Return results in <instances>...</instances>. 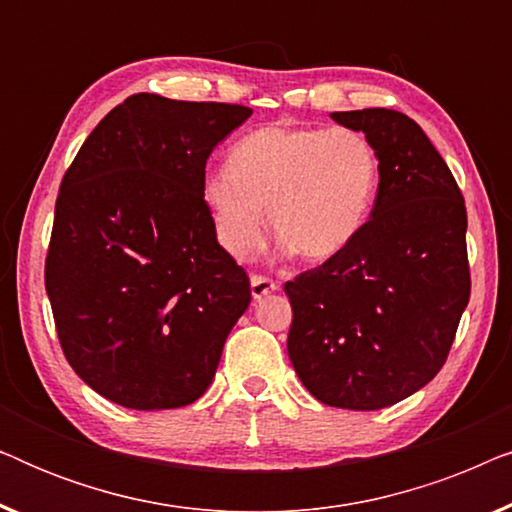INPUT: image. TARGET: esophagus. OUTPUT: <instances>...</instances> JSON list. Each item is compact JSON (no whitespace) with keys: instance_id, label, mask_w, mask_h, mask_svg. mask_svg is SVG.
I'll return each instance as SVG.
<instances>
[{"instance_id":"1","label":"esophagus","mask_w":512,"mask_h":512,"mask_svg":"<svg viewBox=\"0 0 512 512\" xmlns=\"http://www.w3.org/2000/svg\"><path fill=\"white\" fill-rule=\"evenodd\" d=\"M275 289H277L275 279L265 275H251V293H254V298L268 296V293H272Z\"/></svg>"}]
</instances>
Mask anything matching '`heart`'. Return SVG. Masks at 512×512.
I'll return each mask as SVG.
<instances>
[{
    "label": "heart",
    "instance_id": "obj_1",
    "mask_svg": "<svg viewBox=\"0 0 512 512\" xmlns=\"http://www.w3.org/2000/svg\"><path fill=\"white\" fill-rule=\"evenodd\" d=\"M380 156L352 128L263 125L230 151V165L202 179V200L228 254L249 256L270 226L303 258H328L345 249L373 212L380 188Z\"/></svg>",
    "mask_w": 512,
    "mask_h": 512
}]
</instances>
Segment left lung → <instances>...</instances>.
<instances>
[{
	"mask_svg": "<svg viewBox=\"0 0 512 512\" xmlns=\"http://www.w3.org/2000/svg\"><path fill=\"white\" fill-rule=\"evenodd\" d=\"M380 156V188L361 233L284 284L286 349L317 401L394 405L445 366L471 298L466 205L450 167L401 111H335Z\"/></svg>",
	"mask_w": 512,
	"mask_h": 512,
	"instance_id": "8db88e82",
	"label": "left lung"
}]
</instances>
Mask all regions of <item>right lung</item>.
<instances>
[{"mask_svg": "<svg viewBox=\"0 0 512 512\" xmlns=\"http://www.w3.org/2000/svg\"><path fill=\"white\" fill-rule=\"evenodd\" d=\"M249 116L137 93L62 177L44 270L55 331L74 373L123 408L198 401L251 303L202 200L209 153Z\"/></svg>", "mask_w": 512, "mask_h": 512, "instance_id": "1", "label": "right lung"}]
</instances>
